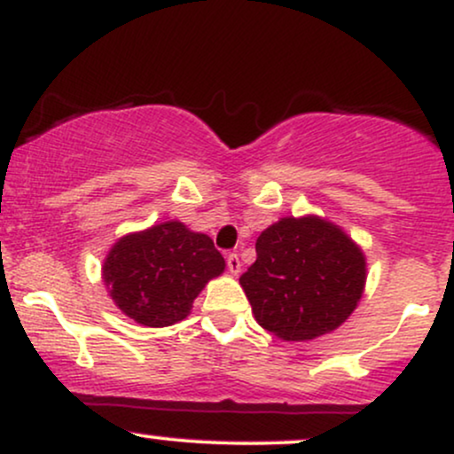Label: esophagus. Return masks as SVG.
<instances>
[{"label":"esophagus","instance_id":"obj_1","mask_svg":"<svg viewBox=\"0 0 454 454\" xmlns=\"http://www.w3.org/2000/svg\"><path fill=\"white\" fill-rule=\"evenodd\" d=\"M226 264H228V270H231L232 275H239V273H241V260H239L237 254H228Z\"/></svg>","mask_w":454,"mask_h":454}]
</instances>
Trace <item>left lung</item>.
<instances>
[{"label":"left lung","instance_id":"obj_1","mask_svg":"<svg viewBox=\"0 0 454 454\" xmlns=\"http://www.w3.org/2000/svg\"><path fill=\"white\" fill-rule=\"evenodd\" d=\"M364 281L363 249L317 215L270 223L256 241V262L239 278L258 325L284 341L340 328L356 309Z\"/></svg>","mask_w":454,"mask_h":454}]
</instances>
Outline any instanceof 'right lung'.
<instances>
[{"label":"right lung","mask_w":454,"mask_h":454,"mask_svg":"<svg viewBox=\"0 0 454 454\" xmlns=\"http://www.w3.org/2000/svg\"><path fill=\"white\" fill-rule=\"evenodd\" d=\"M223 269L211 237L170 220L119 239L104 258L102 279L123 314L161 328L190 316L196 296Z\"/></svg>","instance_id":"right-lung-1"}]
</instances>
